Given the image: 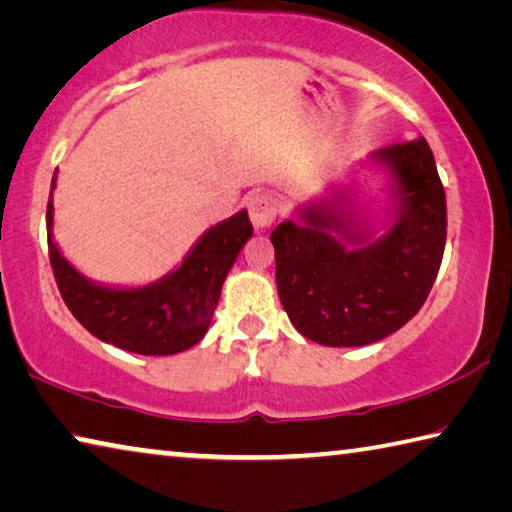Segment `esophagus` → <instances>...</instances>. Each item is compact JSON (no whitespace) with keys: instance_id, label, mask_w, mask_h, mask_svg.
Returning a JSON list of instances; mask_svg holds the SVG:
<instances>
[{"instance_id":"esophagus-1","label":"esophagus","mask_w":512,"mask_h":512,"mask_svg":"<svg viewBox=\"0 0 512 512\" xmlns=\"http://www.w3.org/2000/svg\"><path fill=\"white\" fill-rule=\"evenodd\" d=\"M276 213H279L276 199L272 195H267V192H258V195L249 199V217L256 231L267 229V226L276 220Z\"/></svg>"}]
</instances>
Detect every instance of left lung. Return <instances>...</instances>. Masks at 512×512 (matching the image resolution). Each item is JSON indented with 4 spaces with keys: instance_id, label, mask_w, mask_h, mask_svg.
<instances>
[{
    "instance_id": "1",
    "label": "left lung",
    "mask_w": 512,
    "mask_h": 512,
    "mask_svg": "<svg viewBox=\"0 0 512 512\" xmlns=\"http://www.w3.org/2000/svg\"><path fill=\"white\" fill-rule=\"evenodd\" d=\"M397 179V220L370 242L349 215L306 206L270 233L276 288L295 329L326 347H363L413 320L438 276L447 199L424 138L374 152ZM357 249L351 250L348 245Z\"/></svg>"
}]
</instances>
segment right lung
Segmentation results:
<instances>
[{"label":"right lung","mask_w":512,"mask_h":512,"mask_svg":"<svg viewBox=\"0 0 512 512\" xmlns=\"http://www.w3.org/2000/svg\"><path fill=\"white\" fill-rule=\"evenodd\" d=\"M52 224L54 206L49 197V263L65 306L95 338L142 356L179 354L204 338L226 274L254 233L247 211H240L208 229L179 270L165 279L136 290H115L83 279L65 261L52 240Z\"/></svg>","instance_id":"right-lung-1"}]
</instances>
